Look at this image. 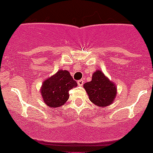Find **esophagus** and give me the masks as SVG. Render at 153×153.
Returning <instances> with one entry per match:
<instances>
[{
	"label": "esophagus",
	"mask_w": 153,
	"mask_h": 153,
	"mask_svg": "<svg viewBox=\"0 0 153 153\" xmlns=\"http://www.w3.org/2000/svg\"><path fill=\"white\" fill-rule=\"evenodd\" d=\"M83 82H84V81L82 80V79H79V80L77 81V84L79 85V86H82V85H83Z\"/></svg>",
	"instance_id": "obj_1"
}]
</instances>
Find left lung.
<instances>
[{
	"mask_svg": "<svg viewBox=\"0 0 153 153\" xmlns=\"http://www.w3.org/2000/svg\"><path fill=\"white\" fill-rule=\"evenodd\" d=\"M89 99L98 106L105 107L114 102L117 89L103 73L96 71L92 75V80L83 85Z\"/></svg>",
	"mask_w": 153,
	"mask_h": 153,
	"instance_id": "1",
	"label": "left lung"
}]
</instances>
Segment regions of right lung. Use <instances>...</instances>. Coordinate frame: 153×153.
Instances as JSON below:
<instances>
[{"instance_id": "1", "label": "right lung", "mask_w": 153, "mask_h": 153, "mask_svg": "<svg viewBox=\"0 0 153 153\" xmlns=\"http://www.w3.org/2000/svg\"><path fill=\"white\" fill-rule=\"evenodd\" d=\"M77 86L67 71H58L42 84L41 95L46 105L51 108L63 105L69 99V91Z\"/></svg>"}]
</instances>
